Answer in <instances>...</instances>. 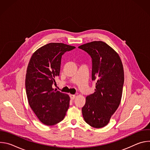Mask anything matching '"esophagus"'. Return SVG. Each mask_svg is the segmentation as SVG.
<instances>
[{
  "mask_svg": "<svg viewBox=\"0 0 150 150\" xmlns=\"http://www.w3.org/2000/svg\"><path fill=\"white\" fill-rule=\"evenodd\" d=\"M70 98L71 100H74L75 98V95H72V94H70Z\"/></svg>",
  "mask_w": 150,
  "mask_h": 150,
  "instance_id": "1",
  "label": "esophagus"
}]
</instances>
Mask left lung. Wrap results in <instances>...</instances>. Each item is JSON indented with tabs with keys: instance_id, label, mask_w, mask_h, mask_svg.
Listing matches in <instances>:
<instances>
[{
	"instance_id": "obj_1",
	"label": "left lung",
	"mask_w": 150,
	"mask_h": 150,
	"mask_svg": "<svg viewBox=\"0 0 150 150\" xmlns=\"http://www.w3.org/2000/svg\"><path fill=\"white\" fill-rule=\"evenodd\" d=\"M78 48L92 59V80L96 81L95 92L86 97L82 108L87 123L96 128L108 125L120 104L124 83V71L119 54L108 45L94 41Z\"/></svg>"
}]
</instances>
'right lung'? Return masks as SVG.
Returning <instances> with one entry per match:
<instances>
[{
	"label": "right lung",
	"mask_w": 150,
	"mask_h": 150,
	"mask_svg": "<svg viewBox=\"0 0 150 150\" xmlns=\"http://www.w3.org/2000/svg\"><path fill=\"white\" fill-rule=\"evenodd\" d=\"M75 47L51 42L32 55L25 77L26 93L30 108L43 124L52 126L61 122L69 106V96L52 88L59 76L62 56Z\"/></svg>",
	"instance_id": "right-lung-1"
}]
</instances>
